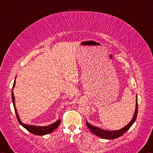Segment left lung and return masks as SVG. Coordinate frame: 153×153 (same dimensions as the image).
I'll use <instances>...</instances> for the list:
<instances>
[{
  "label": "left lung",
  "instance_id": "1",
  "mask_svg": "<svg viewBox=\"0 0 153 153\" xmlns=\"http://www.w3.org/2000/svg\"><path fill=\"white\" fill-rule=\"evenodd\" d=\"M137 114H138V99H137V96L136 98V108H135V111L134 113V115H133L131 121L129 122L127 125H125V126L123 128H121L119 130H115V131H108V130H105L103 128H101L96 126H93L92 125L89 123L87 121H86V123L88 128L90 129L93 134H96V136L100 137L101 138L103 139H107V140H114L116 138H119V137L122 136L124 133L126 132L131 127L135 122L137 117Z\"/></svg>",
  "mask_w": 153,
  "mask_h": 153
}]
</instances>
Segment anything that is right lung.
Masks as SVG:
<instances>
[{
  "mask_svg": "<svg viewBox=\"0 0 153 153\" xmlns=\"http://www.w3.org/2000/svg\"><path fill=\"white\" fill-rule=\"evenodd\" d=\"M16 77H15L14 83L13 85V88H12V91H11V97H12V101H13V107H14V109H15V113H16V116H17V118L19 123H20L23 127L25 128L26 130H28L31 133H32V134H33L38 135V136L48 134H49V133H51L52 132H53L54 130H56V129L59 127V125L61 123L60 120H57L56 122H54L53 123L48 125V126H37V125H27L25 123H23L21 121L20 117H19V116L17 113L16 107H15V97H14L13 92V88L15 85Z\"/></svg>",
  "mask_w": 153,
  "mask_h": 153,
  "instance_id": "obj_1",
  "label": "right lung"
}]
</instances>
